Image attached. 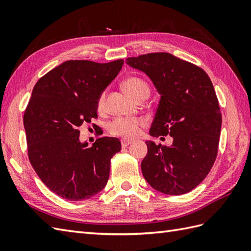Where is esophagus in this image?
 I'll list each match as a JSON object with an SVG mask.
<instances>
[{
    "label": "esophagus",
    "mask_w": 251,
    "mask_h": 251,
    "mask_svg": "<svg viewBox=\"0 0 251 251\" xmlns=\"http://www.w3.org/2000/svg\"><path fill=\"white\" fill-rule=\"evenodd\" d=\"M132 143L131 140H127V139H123L121 141V144H122V147H127L128 145H130Z\"/></svg>",
    "instance_id": "34e87169"
}]
</instances>
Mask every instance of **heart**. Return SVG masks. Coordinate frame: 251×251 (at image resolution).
Here are the masks:
<instances>
[{
  "mask_svg": "<svg viewBox=\"0 0 251 251\" xmlns=\"http://www.w3.org/2000/svg\"><path fill=\"white\" fill-rule=\"evenodd\" d=\"M125 91L129 94L134 100H138L142 96H149L150 88L147 83L140 77L131 76L126 78L123 83ZM106 106V96L105 92H102L98 100L99 111H102ZM144 125V120L140 118L128 119V118H117L110 122L108 125V131L112 136L123 137V138H134L140 132V127Z\"/></svg>",
  "mask_w": 251,
  "mask_h": 251,
  "instance_id": "b5f03b06",
  "label": "heart"
}]
</instances>
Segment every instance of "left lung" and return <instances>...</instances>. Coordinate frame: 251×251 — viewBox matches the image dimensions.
Listing matches in <instances>:
<instances>
[{"instance_id":"left-lung-1","label":"left lung","mask_w":251,"mask_h":251,"mask_svg":"<svg viewBox=\"0 0 251 251\" xmlns=\"http://www.w3.org/2000/svg\"><path fill=\"white\" fill-rule=\"evenodd\" d=\"M126 63L149 75L161 94L150 133L173 138L171 146L146 141L142 174L163 194H185L207 177L217 156L222 113L210 77L169 53L129 57Z\"/></svg>"}]
</instances>
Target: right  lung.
<instances>
[{
  "mask_svg": "<svg viewBox=\"0 0 251 251\" xmlns=\"http://www.w3.org/2000/svg\"><path fill=\"white\" fill-rule=\"evenodd\" d=\"M123 63L68 60L34 87L23 117L29 162L41 181L67 201L91 198L107 184L120 140L102 137L87 147L79 142L78 127L98 118L99 96Z\"/></svg>",
  "mask_w": 251,
  "mask_h": 251,
  "instance_id": "1",
  "label": "right lung"
}]
</instances>
